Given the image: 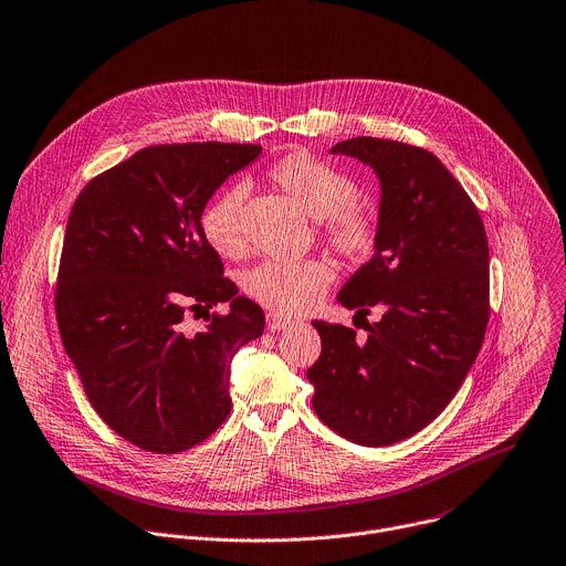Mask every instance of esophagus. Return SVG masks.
Masks as SVG:
<instances>
[{
  "mask_svg": "<svg viewBox=\"0 0 566 566\" xmlns=\"http://www.w3.org/2000/svg\"><path fill=\"white\" fill-rule=\"evenodd\" d=\"M290 319L287 317H283V315H276V312H270L268 315V328L272 331V333H279V331H285V328H290Z\"/></svg>",
  "mask_w": 566,
  "mask_h": 566,
  "instance_id": "34e87169",
  "label": "esophagus"
}]
</instances>
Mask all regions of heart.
I'll return each instance as SVG.
<instances>
[{"instance_id":"1","label":"heart","mask_w":566,"mask_h":566,"mask_svg":"<svg viewBox=\"0 0 566 566\" xmlns=\"http://www.w3.org/2000/svg\"><path fill=\"white\" fill-rule=\"evenodd\" d=\"M268 177L305 216L319 222L322 238L342 259L364 263L373 256L378 244V218L353 202L357 184L344 170L315 155L290 153L270 166ZM244 200L247 186L231 184L202 211V233L220 256L238 259L244 254ZM333 276V268L322 259L268 261L244 274L242 287L261 305L281 315H296L328 290Z\"/></svg>"}]
</instances>
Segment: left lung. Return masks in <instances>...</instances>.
<instances>
[{
    "label": "left lung",
    "instance_id": "8db88e82",
    "mask_svg": "<svg viewBox=\"0 0 566 566\" xmlns=\"http://www.w3.org/2000/svg\"><path fill=\"white\" fill-rule=\"evenodd\" d=\"M380 179L378 244L337 301L382 319L355 331L312 322L322 355L307 368L317 416L350 443L394 446L427 427L461 389L488 326V238L463 186L436 155L355 137L331 148Z\"/></svg>",
    "mask_w": 566,
    "mask_h": 566
}]
</instances>
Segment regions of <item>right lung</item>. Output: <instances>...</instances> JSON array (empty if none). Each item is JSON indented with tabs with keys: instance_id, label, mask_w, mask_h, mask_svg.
I'll use <instances>...</instances> for the list:
<instances>
[{
	"instance_id": "add662e5",
	"label": "right lung",
	"mask_w": 566,
	"mask_h": 566,
	"mask_svg": "<svg viewBox=\"0 0 566 566\" xmlns=\"http://www.w3.org/2000/svg\"><path fill=\"white\" fill-rule=\"evenodd\" d=\"M263 153L254 144L150 146L94 177L76 198L55 285L62 344L96 413L133 446L175 454L229 416V366L265 331L238 296L202 211L224 179ZM186 332V308L208 311Z\"/></svg>"
}]
</instances>
